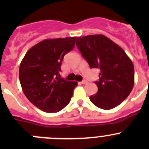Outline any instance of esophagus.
<instances>
[{
	"instance_id": "obj_1",
	"label": "esophagus",
	"mask_w": 149,
	"mask_h": 149,
	"mask_svg": "<svg viewBox=\"0 0 149 149\" xmlns=\"http://www.w3.org/2000/svg\"><path fill=\"white\" fill-rule=\"evenodd\" d=\"M86 83H87V81H86V80L82 81L81 82V84H86Z\"/></svg>"
}]
</instances>
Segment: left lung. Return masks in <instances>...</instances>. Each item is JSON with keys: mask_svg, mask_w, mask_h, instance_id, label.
<instances>
[{"mask_svg": "<svg viewBox=\"0 0 149 149\" xmlns=\"http://www.w3.org/2000/svg\"><path fill=\"white\" fill-rule=\"evenodd\" d=\"M76 46L91 68L100 69L98 91L89 97L95 106L111 109L120 104L134 86L133 62L119 45L102 34L78 37Z\"/></svg>", "mask_w": 149, "mask_h": 149, "instance_id": "left-lung-1", "label": "left lung"}]
</instances>
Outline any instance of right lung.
<instances>
[{
	"label": "right lung",
	"instance_id": "1",
	"mask_svg": "<svg viewBox=\"0 0 149 149\" xmlns=\"http://www.w3.org/2000/svg\"><path fill=\"white\" fill-rule=\"evenodd\" d=\"M76 37L47 39L30 48L19 67L22 91L38 109L58 112L68 104L76 81L61 78L64 55L73 49Z\"/></svg>",
	"mask_w": 149,
	"mask_h": 149
}]
</instances>
